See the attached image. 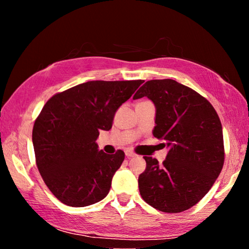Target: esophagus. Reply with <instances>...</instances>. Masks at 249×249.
Returning <instances> with one entry per match:
<instances>
[{"mask_svg": "<svg viewBox=\"0 0 249 249\" xmlns=\"http://www.w3.org/2000/svg\"><path fill=\"white\" fill-rule=\"evenodd\" d=\"M135 156H136V154L133 153V151H126V157L132 158V157H135Z\"/></svg>", "mask_w": 249, "mask_h": 249, "instance_id": "1", "label": "esophagus"}]
</instances>
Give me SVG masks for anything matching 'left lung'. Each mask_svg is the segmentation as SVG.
Returning a JSON list of instances; mask_svg holds the SVG:
<instances>
[{
	"label": "left lung",
	"mask_w": 249,
	"mask_h": 249,
	"mask_svg": "<svg viewBox=\"0 0 249 249\" xmlns=\"http://www.w3.org/2000/svg\"><path fill=\"white\" fill-rule=\"evenodd\" d=\"M147 96L156 107L153 134L169 148L161 165L147 157L138 177L146 203L166 213L196 205L215 182L224 165V142L217 113L208 100L172 79L150 80L134 100Z\"/></svg>",
	"instance_id": "1"
}]
</instances>
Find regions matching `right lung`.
<instances>
[{"mask_svg": "<svg viewBox=\"0 0 249 249\" xmlns=\"http://www.w3.org/2000/svg\"><path fill=\"white\" fill-rule=\"evenodd\" d=\"M142 80L88 81L52 96L33 127L36 165L46 185L64 204L82 208L107 196L125 158L99 150L101 130L112 128L115 112Z\"/></svg>", "mask_w": 249, "mask_h": 249, "instance_id": "obj_1", "label": "right lung"}]
</instances>
